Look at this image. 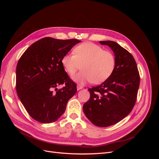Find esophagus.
Instances as JSON below:
<instances>
[{
	"mask_svg": "<svg viewBox=\"0 0 159 159\" xmlns=\"http://www.w3.org/2000/svg\"><path fill=\"white\" fill-rule=\"evenodd\" d=\"M82 88H83V87L81 85H78V86H77V89H78V90L81 89Z\"/></svg>",
	"mask_w": 159,
	"mask_h": 159,
	"instance_id": "obj_1",
	"label": "esophagus"
}]
</instances>
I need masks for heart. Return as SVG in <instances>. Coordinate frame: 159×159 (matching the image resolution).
I'll return each instance as SVG.
<instances>
[{"label":"heart","instance_id":"b5f03b06","mask_svg":"<svg viewBox=\"0 0 159 159\" xmlns=\"http://www.w3.org/2000/svg\"><path fill=\"white\" fill-rule=\"evenodd\" d=\"M73 54H66L61 62L66 71L73 76L81 65L82 71L75 77L80 84L91 82L99 84L113 73L116 60L111 52L91 42H84L75 47Z\"/></svg>","mask_w":159,"mask_h":159}]
</instances>
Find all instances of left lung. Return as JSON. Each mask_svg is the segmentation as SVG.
<instances>
[{
    "mask_svg": "<svg viewBox=\"0 0 159 159\" xmlns=\"http://www.w3.org/2000/svg\"><path fill=\"white\" fill-rule=\"evenodd\" d=\"M99 42L113 51L116 66L107 80L88 89L90 98L83 110L93 125L105 127L117 123L131 113L137 101L140 75L131 53L115 42Z\"/></svg>",
    "mask_w": 159,
    "mask_h": 159,
    "instance_id": "1",
    "label": "left lung"
}]
</instances>
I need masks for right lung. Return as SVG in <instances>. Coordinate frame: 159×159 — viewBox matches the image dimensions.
<instances>
[{
  "instance_id": "right-lung-1",
  "label": "right lung",
  "mask_w": 159,
  "mask_h": 159,
  "mask_svg": "<svg viewBox=\"0 0 159 159\" xmlns=\"http://www.w3.org/2000/svg\"><path fill=\"white\" fill-rule=\"evenodd\" d=\"M80 42L43 38L32 44L19 59L16 71V92L28 113L38 122L57 121L76 93V84L66 73L61 60ZM63 84L65 85L62 89L56 88Z\"/></svg>"
}]
</instances>
